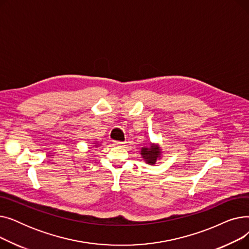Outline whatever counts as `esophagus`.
Wrapping results in <instances>:
<instances>
[{
	"label": "esophagus",
	"instance_id": "esophagus-1",
	"mask_svg": "<svg viewBox=\"0 0 249 249\" xmlns=\"http://www.w3.org/2000/svg\"><path fill=\"white\" fill-rule=\"evenodd\" d=\"M114 144L116 146H125V142H120V141H115Z\"/></svg>",
	"mask_w": 249,
	"mask_h": 249
}]
</instances>
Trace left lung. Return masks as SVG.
<instances>
[{
	"label": "left lung",
	"instance_id": "obj_1",
	"mask_svg": "<svg viewBox=\"0 0 249 249\" xmlns=\"http://www.w3.org/2000/svg\"><path fill=\"white\" fill-rule=\"evenodd\" d=\"M162 153L163 152L160 144L152 142L149 143V145L142 147L140 150L142 160L150 165H154L159 160H160L162 158Z\"/></svg>",
	"mask_w": 249,
	"mask_h": 249
}]
</instances>
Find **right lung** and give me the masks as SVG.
I'll return each mask as SVG.
<instances>
[{
	"instance_id": "right-lung-1",
	"label": "right lung",
	"mask_w": 249,
	"mask_h": 249,
	"mask_svg": "<svg viewBox=\"0 0 249 249\" xmlns=\"http://www.w3.org/2000/svg\"><path fill=\"white\" fill-rule=\"evenodd\" d=\"M100 143H101V142H97V141H95V142L93 143V144H94V146H95V147H98V146H100V145H101Z\"/></svg>"
}]
</instances>
